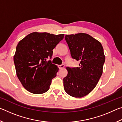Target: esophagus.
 <instances>
[{
	"label": "esophagus",
	"instance_id": "1",
	"mask_svg": "<svg viewBox=\"0 0 122 122\" xmlns=\"http://www.w3.org/2000/svg\"><path fill=\"white\" fill-rule=\"evenodd\" d=\"M58 67H59V68L60 69H62V68H63L64 67H65V65H63V64H62V65H58Z\"/></svg>",
	"mask_w": 122,
	"mask_h": 122
}]
</instances>
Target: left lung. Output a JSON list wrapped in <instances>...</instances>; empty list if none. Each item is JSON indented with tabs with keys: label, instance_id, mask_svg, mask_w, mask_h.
<instances>
[{
	"label": "left lung",
	"instance_id": "obj_1",
	"mask_svg": "<svg viewBox=\"0 0 122 122\" xmlns=\"http://www.w3.org/2000/svg\"><path fill=\"white\" fill-rule=\"evenodd\" d=\"M72 59L80 61L78 67L66 68L67 75L63 78L65 92L74 97H82L96 86L103 72L105 62L101 43L89 34L66 35Z\"/></svg>",
	"mask_w": 122,
	"mask_h": 122
}]
</instances>
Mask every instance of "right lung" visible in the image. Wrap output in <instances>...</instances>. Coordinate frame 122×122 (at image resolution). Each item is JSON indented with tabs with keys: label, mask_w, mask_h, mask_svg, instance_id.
Here are the masks:
<instances>
[{
	"label": "right lung",
	"mask_w": 122,
	"mask_h": 122,
	"mask_svg": "<svg viewBox=\"0 0 122 122\" xmlns=\"http://www.w3.org/2000/svg\"><path fill=\"white\" fill-rule=\"evenodd\" d=\"M64 34L33 32L18 43L14 63L19 81L32 93L40 94L49 90L58 67L51 63L53 49L62 40Z\"/></svg>",
	"instance_id": "right-lung-1"
}]
</instances>
